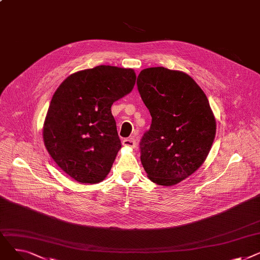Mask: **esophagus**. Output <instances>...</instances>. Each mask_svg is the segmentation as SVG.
I'll return each instance as SVG.
<instances>
[{
    "mask_svg": "<svg viewBox=\"0 0 260 260\" xmlns=\"http://www.w3.org/2000/svg\"><path fill=\"white\" fill-rule=\"evenodd\" d=\"M122 145L125 147H131L134 148L136 146V140L135 138H128V139H124L122 141Z\"/></svg>",
    "mask_w": 260,
    "mask_h": 260,
    "instance_id": "1",
    "label": "esophagus"
}]
</instances>
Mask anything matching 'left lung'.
Wrapping results in <instances>:
<instances>
[{
  "label": "left lung",
  "mask_w": 260,
  "mask_h": 260,
  "mask_svg": "<svg viewBox=\"0 0 260 260\" xmlns=\"http://www.w3.org/2000/svg\"><path fill=\"white\" fill-rule=\"evenodd\" d=\"M137 85L152 116L140 142L148 179L171 186L194 174L206 161L216 135V120L206 93L180 71L149 67Z\"/></svg>",
  "instance_id": "8db88e82"
}]
</instances>
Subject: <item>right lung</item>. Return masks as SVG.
Masks as SVG:
<instances>
[{"mask_svg": "<svg viewBox=\"0 0 260 260\" xmlns=\"http://www.w3.org/2000/svg\"><path fill=\"white\" fill-rule=\"evenodd\" d=\"M136 83L132 68L100 65L68 76L54 91L43 124V141L58 167L78 182L105 179L121 148L115 101Z\"/></svg>", "mask_w": 260, "mask_h": 260, "instance_id": "1", "label": "right lung"}]
</instances>
